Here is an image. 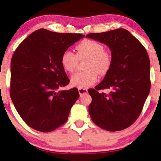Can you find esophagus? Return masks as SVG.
Segmentation results:
<instances>
[{
  "label": "esophagus",
  "mask_w": 161,
  "mask_h": 161,
  "mask_svg": "<svg viewBox=\"0 0 161 161\" xmlns=\"http://www.w3.org/2000/svg\"><path fill=\"white\" fill-rule=\"evenodd\" d=\"M79 90V93L80 95H85V94H87L88 93V89L87 88H78Z\"/></svg>",
  "instance_id": "obj_1"
}]
</instances>
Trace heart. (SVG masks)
Instances as JSON below:
<instances>
[{
    "instance_id": "1",
    "label": "heart",
    "mask_w": 161,
    "mask_h": 161,
    "mask_svg": "<svg viewBox=\"0 0 161 161\" xmlns=\"http://www.w3.org/2000/svg\"><path fill=\"white\" fill-rule=\"evenodd\" d=\"M76 54L66 50L62 53L60 63L63 69L67 73L75 71L79 60L87 57L84 64L86 70L72 75L70 83L73 87L88 88L95 84L97 79V73L105 75L112 65L111 53L104 49L101 42L92 39L83 40L75 46Z\"/></svg>"
}]
</instances>
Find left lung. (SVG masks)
<instances>
[{
    "instance_id": "obj_1",
    "label": "left lung",
    "mask_w": 161,
    "mask_h": 161,
    "mask_svg": "<svg viewBox=\"0 0 161 161\" xmlns=\"http://www.w3.org/2000/svg\"><path fill=\"white\" fill-rule=\"evenodd\" d=\"M87 38L104 43L111 51L112 65L95 89L88 90V112L97 126L110 132L123 130L141 114L151 88L150 60L144 46L124 29L90 33ZM111 88L109 95L98 90Z\"/></svg>"
}]
</instances>
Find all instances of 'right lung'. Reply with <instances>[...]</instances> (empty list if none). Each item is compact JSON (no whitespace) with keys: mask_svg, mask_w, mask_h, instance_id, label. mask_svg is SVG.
<instances>
[{"mask_svg":"<svg viewBox=\"0 0 161 161\" xmlns=\"http://www.w3.org/2000/svg\"><path fill=\"white\" fill-rule=\"evenodd\" d=\"M84 36L40 29L16 49L10 65V97L18 114L31 128L51 132L68 119L79 94L76 88L60 89L69 82L60 58Z\"/></svg>","mask_w":161,"mask_h":161,"instance_id":"1","label":"right lung"}]
</instances>
